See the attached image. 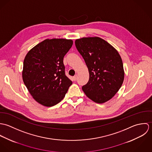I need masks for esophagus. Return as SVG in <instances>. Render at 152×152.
<instances>
[{
	"instance_id": "obj_1",
	"label": "esophagus",
	"mask_w": 152,
	"mask_h": 152,
	"mask_svg": "<svg viewBox=\"0 0 152 152\" xmlns=\"http://www.w3.org/2000/svg\"><path fill=\"white\" fill-rule=\"evenodd\" d=\"M72 78H73V80H74V81H76L77 79V75H75L74 77H73Z\"/></svg>"
}]
</instances>
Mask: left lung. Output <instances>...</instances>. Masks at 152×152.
Listing matches in <instances>:
<instances>
[{"mask_svg": "<svg viewBox=\"0 0 152 152\" xmlns=\"http://www.w3.org/2000/svg\"><path fill=\"white\" fill-rule=\"evenodd\" d=\"M75 44L87 65L89 78L82 89L87 97L98 104L112 98L122 86L125 77L118 51L98 37H83Z\"/></svg>", "mask_w": 152, "mask_h": 152, "instance_id": "obj_1", "label": "left lung"}]
</instances>
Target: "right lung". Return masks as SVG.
<instances>
[{"instance_id": "add662e5", "label": "right lung", "mask_w": 152, "mask_h": 152, "mask_svg": "<svg viewBox=\"0 0 152 152\" xmlns=\"http://www.w3.org/2000/svg\"><path fill=\"white\" fill-rule=\"evenodd\" d=\"M71 39H45L26 54L22 78L28 92L40 104L50 107L65 96L72 81L65 75L63 58L71 48Z\"/></svg>"}]
</instances>
